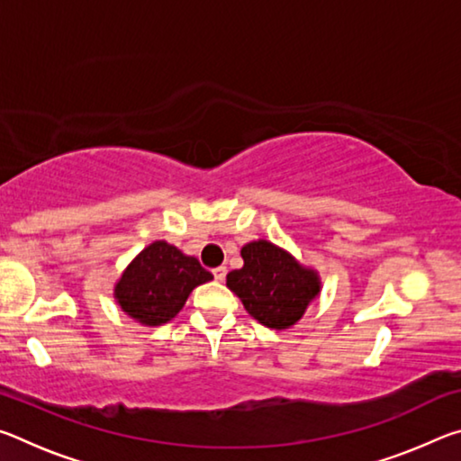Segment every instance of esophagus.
<instances>
[{"label": "esophagus", "instance_id": "esophagus-1", "mask_svg": "<svg viewBox=\"0 0 461 461\" xmlns=\"http://www.w3.org/2000/svg\"><path fill=\"white\" fill-rule=\"evenodd\" d=\"M225 272H228V270H225V267H217V268H213V276H215L217 283H221V280L225 278Z\"/></svg>", "mask_w": 461, "mask_h": 461}]
</instances>
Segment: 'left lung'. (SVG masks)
<instances>
[{"label":"left lung","mask_w":461,"mask_h":461,"mask_svg":"<svg viewBox=\"0 0 461 461\" xmlns=\"http://www.w3.org/2000/svg\"><path fill=\"white\" fill-rule=\"evenodd\" d=\"M244 267L231 270L225 285L240 296L256 321L270 330H288L305 315L321 293L319 272L268 240H254L241 248Z\"/></svg>","instance_id":"1"}]
</instances>
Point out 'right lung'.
<instances>
[{"mask_svg":"<svg viewBox=\"0 0 461 461\" xmlns=\"http://www.w3.org/2000/svg\"><path fill=\"white\" fill-rule=\"evenodd\" d=\"M213 275L165 240L148 244L113 285V299L140 325L168 323L185 307L186 299Z\"/></svg>","mask_w":461,"mask_h":461,"instance_id":"obj_1","label":"right lung"}]
</instances>
